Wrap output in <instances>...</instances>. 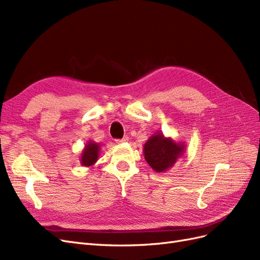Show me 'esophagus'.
Instances as JSON below:
<instances>
[{
  "label": "esophagus",
  "mask_w": 260,
  "mask_h": 260,
  "mask_svg": "<svg viewBox=\"0 0 260 260\" xmlns=\"http://www.w3.org/2000/svg\"><path fill=\"white\" fill-rule=\"evenodd\" d=\"M129 141V138L128 137H123L122 139H120V140H116V142L117 143H124V142H128Z\"/></svg>",
  "instance_id": "obj_1"
}]
</instances>
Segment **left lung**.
I'll use <instances>...</instances> for the list:
<instances>
[{"label": "left lung", "instance_id": "8db88e82", "mask_svg": "<svg viewBox=\"0 0 260 260\" xmlns=\"http://www.w3.org/2000/svg\"><path fill=\"white\" fill-rule=\"evenodd\" d=\"M145 160L156 172H164L176 164L184 152V144L176 143L170 138H165L161 132L149 138L144 144Z\"/></svg>", "mask_w": 260, "mask_h": 260}]
</instances>
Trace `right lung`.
I'll use <instances>...</instances> for the list:
<instances>
[{
  "label": "right lung",
  "instance_id": "1",
  "mask_svg": "<svg viewBox=\"0 0 260 260\" xmlns=\"http://www.w3.org/2000/svg\"><path fill=\"white\" fill-rule=\"evenodd\" d=\"M100 154V144L95 142H88L84 146L83 152L81 153V165L85 167L92 166L93 164H95Z\"/></svg>",
  "mask_w": 260,
  "mask_h": 260
}]
</instances>
